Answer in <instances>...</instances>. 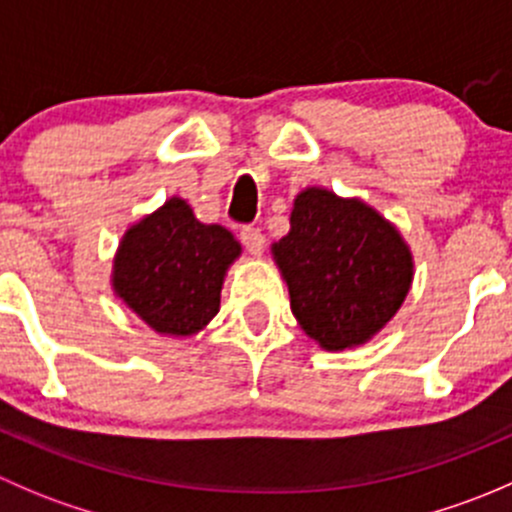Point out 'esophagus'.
Here are the masks:
<instances>
[{
    "label": "esophagus",
    "instance_id": "obj_1",
    "mask_svg": "<svg viewBox=\"0 0 512 512\" xmlns=\"http://www.w3.org/2000/svg\"><path fill=\"white\" fill-rule=\"evenodd\" d=\"M240 240H242V245L252 252V255H260V252L265 250V235H262V230L257 225L242 227Z\"/></svg>",
    "mask_w": 512,
    "mask_h": 512
}]
</instances>
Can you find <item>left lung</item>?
Here are the masks:
<instances>
[{"label":"left lung","mask_w":512,"mask_h":512,"mask_svg":"<svg viewBox=\"0 0 512 512\" xmlns=\"http://www.w3.org/2000/svg\"><path fill=\"white\" fill-rule=\"evenodd\" d=\"M272 255L299 327L329 352L369 342L399 312L414 280L399 230L361 200L324 188L294 198L289 232Z\"/></svg>","instance_id":"1"}]
</instances>
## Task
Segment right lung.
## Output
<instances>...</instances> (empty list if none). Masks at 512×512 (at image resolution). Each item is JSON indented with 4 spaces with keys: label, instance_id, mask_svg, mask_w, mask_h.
Instances as JSON below:
<instances>
[{
    "label": "right lung",
    "instance_id": "1",
    "mask_svg": "<svg viewBox=\"0 0 512 512\" xmlns=\"http://www.w3.org/2000/svg\"><path fill=\"white\" fill-rule=\"evenodd\" d=\"M237 255L232 232L203 225L185 200L170 198L123 235L113 289L151 329L190 337L218 314L225 272Z\"/></svg>",
    "mask_w": 512,
    "mask_h": 512
}]
</instances>
